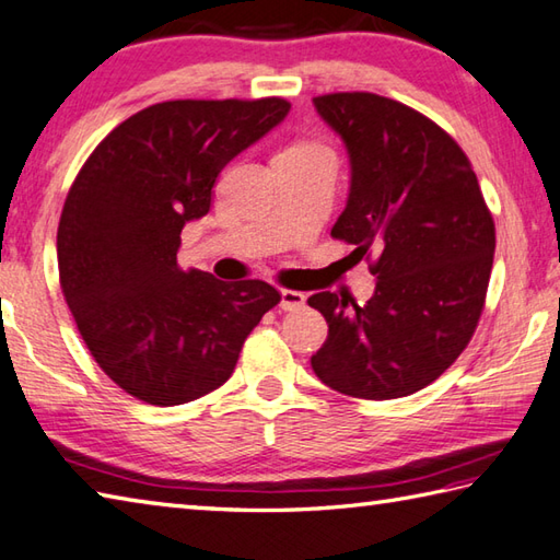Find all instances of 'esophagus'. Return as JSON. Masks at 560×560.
Segmentation results:
<instances>
[{
    "mask_svg": "<svg viewBox=\"0 0 560 560\" xmlns=\"http://www.w3.org/2000/svg\"><path fill=\"white\" fill-rule=\"evenodd\" d=\"M304 302H307V298H304L302 292H298V290H280V310H284V312L302 310Z\"/></svg>",
    "mask_w": 560,
    "mask_h": 560,
    "instance_id": "1",
    "label": "esophagus"
}]
</instances>
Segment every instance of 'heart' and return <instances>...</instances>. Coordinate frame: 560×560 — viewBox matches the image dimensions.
<instances>
[{
	"label": "heart",
	"mask_w": 560,
	"mask_h": 560,
	"mask_svg": "<svg viewBox=\"0 0 560 560\" xmlns=\"http://www.w3.org/2000/svg\"><path fill=\"white\" fill-rule=\"evenodd\" d=\"M288 151H322L319 145H312V143H294V145H290Z\"/></svg>",
	"instance_id": "obj_1"
}]
</instances>
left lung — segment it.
Wrapping results in <instances>:
<instances>
[{
    "label": "left lung",
    "mask_w": 560,
    "mask_h": 560,
    "mask_svg": "<svg viewBox=\"0 0 560 560\" xmlns=\"http://www.w3.org/2000/svg\"><path fill=\"white\" fill-rule=\"evenodd\" d=\"M312 102L351 163L331 236L353 244L358 258L377 253L363 307L336 292L307 300L329 324L312 371L351 397H407L434 383L476 331L494 221L466 153L424 114L371 92Z\"/></svg>",
    "instance_id": "obj_1"
}]
</instances>
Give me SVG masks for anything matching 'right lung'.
I'll return each instance as SVG.
<instances>
[{
    "label": "right lung",
    "mask_w": 560,
    "mask_h": 560,
    "mask_svg": "<svg viewBox=\"0 0 560 560\" xmlns=\"http://www.w3.org/2000/svg\"><path fill=\"white\" fill-rule=\"evenodd\" d=\"M290 102L175 100L133 114L92 151L58 224L60 288L100 368L126 393L173 407L231 377L280 292L180 270L187 221L212 207L229 161L288 116Z\"/></svg>",
    "instance_id": "1"
}]
</instances>
